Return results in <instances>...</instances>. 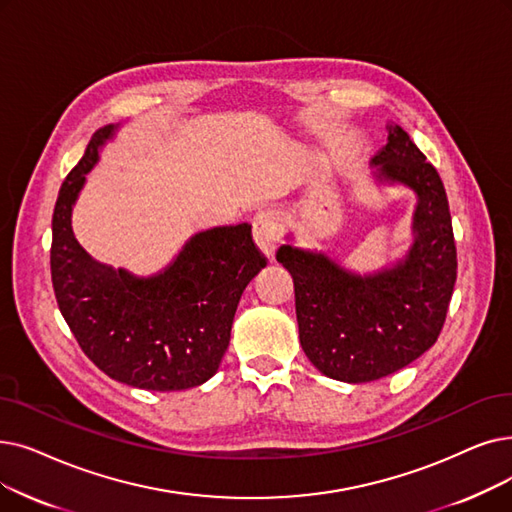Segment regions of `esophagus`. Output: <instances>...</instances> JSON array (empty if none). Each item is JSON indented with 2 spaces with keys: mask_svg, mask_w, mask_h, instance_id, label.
I'll list each match as a JSON object with an SVG mask.
<instances>
[{
  "mask_svg": "<svg viewBox=\"0 0 512 512\" xmlns=\"http://www.w3.org/2000/svg\"><path fill=\"white\" fill-rule=\"evenodd\" d=\"M253 238L257 242L259 251L272 261L274 253H276V247H278V240H280L278 215L272 213V211L257 213L255 219H253Z\"/></svg>",
  "mask_w": 512,
  "mask_h": 512,
  "instance_id": "esophagus-1",
  "label": "esophagus"
}]
</instances>
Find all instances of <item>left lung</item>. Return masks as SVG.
I'll return each instance as SVG.
<instances>
[{"label": "left lung", "instance_id": "1", "mask_svg": "<svg viewBox=\"0 0 512 512\" xmlns=\"http://www.w3.org/2000/svg\"><path fill=\"white\" fill-rule=\"evenodd\" d=\"M370 159L379 186L416 194L412 244L402 259L358 274L322 251L286 242L276 259L293 276L299 341L328 379L379 381L433 347L456 282V244L446 188L408 133L389 125ZM293 240V236H288Z\"/></svg>", "mask_w": 512, "mask_h": 512}]
</instances>
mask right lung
Returning <instances> with one entry per match:
<instances>
[{"label": "right lung", "mask_w": 512, "mask_h": 512, "mask_svg": "<svg viewBox=\"0 0 512 512\" xmlns=\"http://www.w3.org/2000/svg\"><path fill=\"white\" fill-rule=\"evenodd\" d=\"M119 125L94 133L66 175L52 217V284L60 314L104 374L129 387L182 391L207 383L230 345L242 291L265 268L251 226L194 234L152 276L96 261L73 234V207L85 177Z\"/></svg>", "instance_id": "add662e5"}]
</instances>
